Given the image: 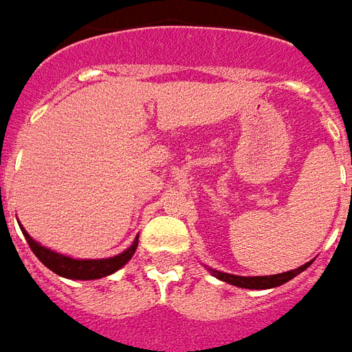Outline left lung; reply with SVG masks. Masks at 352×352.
Listing matches in <instances>:
<instances>
[{
	"instance_id": "1",
	"label": "left lung",
	"mask_w": 352,
	"mask_h": 352,
	"mask_svg": "<svg viewBox=\"0 0 352 352\" xmlns=\"http://www.w3.org/2000/svg\"><path fill=\"white\" fill-rule=\"evenodd\" d=\"M309 264H311V261L302 264V266H298V268H294V270L282 272V274H270V276H239V274H229V272H221V270H215V268H210V272L215 278H219L221 282H227V284L236 286V288H247V290H268V288H278V286L290 282L294 276L302 274Z\"/></svg>"
}]
</instances>
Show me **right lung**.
Wrapping results in <instances>:
<instances>
[{
  "instance_id": "1",
  "label": "right lung",
  "mask_w": 352,
  "mask_h": 352,
  "mask_svg": "<svg viewBox=\"0 0 352 352\" xmlns=\"http://www.w3.org/2000/svg\"><path fill=\"white\" fill-rule=\"evenodd\" d=\"M21 231H23L29 247L41 263L50 268L52 272H56L58 276L70 278V280H98V278L113 274L131 261V256L135 254L137 245H139V235H137L133 245L116 256H109V258H72L68 254H60L56 250L43 247L41 243H36L33 236L25 231V227H21Z\"/></svg>"
}]
</instances>
